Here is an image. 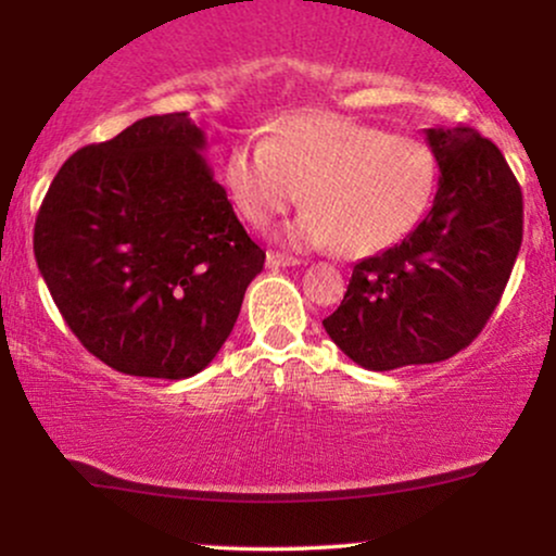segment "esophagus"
Segmentation results:
<instances>
[{"label":"esophagus","instance_id":"obj_1","mask_svg":"<svg viewBox=\"0 0 556 556\" xmlns=\"http://www.w3.org/2000/svg\"><path fill=\"white\" fill-rule=\"evenodd\" d=\"M298 264L300 258L285 256V253H274V251L266 253V266H269V269H285V266H298Z\"/></svg>","mask_w":556,"mask_h":556}]
</instances>
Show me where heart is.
Here are the masks:
<instances>
[{
  "instance_id": "heart-1",
  "label": "heart",
  "mask_w": 556,
  "mask_h": 556,
  "mask_svg": "<svg viewBox=\"0 0 556 556\" xmlns=\"http://www.w3.org/2000/svg\"><path fill=\"white\" fill-rule=\"evenodd\" d=\"M437 177L424 140L329 112L295 114L271 140L240 143L227 159L229 193L248 222L266 225L305 193L311 206L279 238L292 248H340L350 258L374 256L413 232Z\"/></svg>"
}]
</instances>
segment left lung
Returning a JSON list of instances; mask_svg holds the SVG:
<instances>
[{
  "label": "left lung",
  "instance_id": "left-lung-1",
  "mask_svg": "<svg viewBox=\"0 0 556 556\" xmlns=\"http://www.w3.org/2000/svg\"><path fill=\"white\" fill-rule=\"evenodd\" d=\"M439 188L397 245L355 264L324 318L331 342L368 371L452 358L494 314L522 242V193L502 151L473 127H429Z\"/></svg>",
  "mask_w": 556,
  "mask_h": 556
}]
</instances>
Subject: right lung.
Instances as JSON below:
<instances>
[{"label": "right lung", "instance_id": "1", "mask_svg": "<svg viewBox=\"0 0 556 556\" xmlns=\"http://www.w3.org/2000/svg\"><path fill=\"white\" fill-rule=\"evenodd\" d=\"M203 151L188 112L143 117L75 151L38 208V271L83 348L119 374L203 371L264 269Z\"/></svg>", "mask_w": 556, "mask_h": 556}]
</instances>
